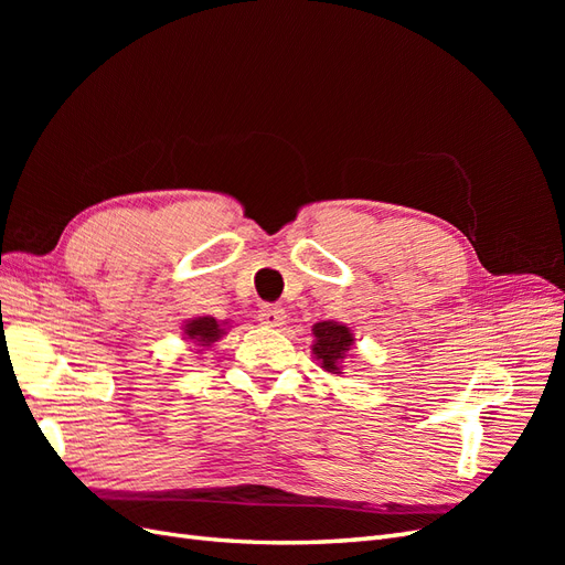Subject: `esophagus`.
<instances>
[{
	"instance_id": "obj_1",
	"label": "esophagus",
	"mask_w": 565,
	"mask_h": 565,
	"mask_svg": "<svg viewBox=\"0 0 565 565\" xmlns=\"http://www.w3.org/2000/svg\"><path fill=\"white\" fill-rule=\"evenodd\" d=\"M287 318L282 306H273V303H264L259 309V320L262 324H266V328H278V324H282Z\"/></svg>"
}]
</instances>
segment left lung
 Returning <instances> with one entry per match:
<instances>
[{"instance_id":"8db88e82","label":"left lung","mask_w":565,"mask_h":565,"mask_svg":"<svg viewBox=\"0 0 565 565\" xmlns=\"http://www.w3.org/2000/svg\"><path fill=\"white\" fill-rule=\"evenodd\" d=\"M313 355L322 370L332 374H341V363L353 347V332L347 324L334 320H322L313 324Z\"/></svg>"}]
</instances>
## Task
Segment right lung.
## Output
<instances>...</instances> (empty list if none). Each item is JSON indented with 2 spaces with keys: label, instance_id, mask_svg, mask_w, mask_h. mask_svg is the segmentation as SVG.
I'll return each instance as SVG.
<instances>
[{
  "label": "right lung",
  "instance_id": "obj_1",
  "mask_svg": "<svg viewBox=\"0 0 565 565\" xmlns=\"http://www.w3.org/2000/svg\"><path fill=\"white\" fill-rule=\"evenodd\" d=\"M183 334L185 339H191L198 347H212L214 341L226 334V322H218L210 316L193 318L183 324Z\"/></svg>",
  "mask_w": 565,
  "mask_h": 565
}]
</instances>
